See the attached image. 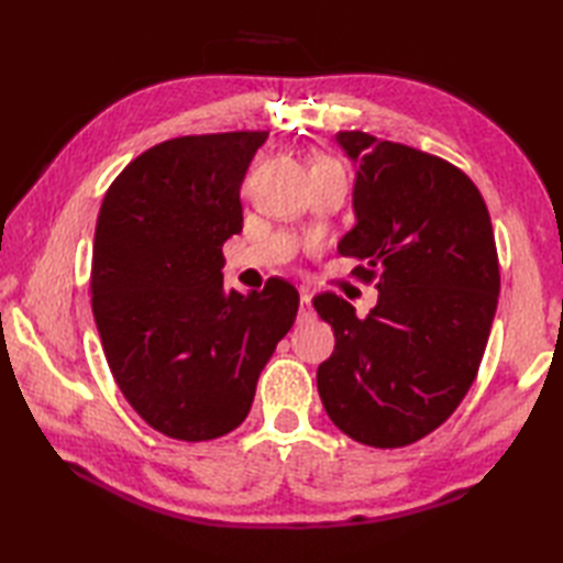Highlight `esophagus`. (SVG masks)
<instances>
[{
    "label": "esophagus",
    "mask_w": 563,
    "mask_h": 563,
    "mask_svg": "<svg viewBox=\"0 0 563 563\" xmlns=\"http://www.w3.org/2000/svg\"><path fill=\"white\" fill-rule=\"evenodd\" d=\"M314 317V307H312V297H309L307 290L300 292V317H297V321L300 324H305V321H309Z\"/></svg>",
    "instance_id": "34e87169"
}]
</instances>
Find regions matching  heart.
Returning <instances> with one entry per match:
<instances>
[{"mask_svg": "<svg viewBox=\"0 0 563 563\" xmlns=\"http://www.w3.org/2000/svg\"><path fill=\"white\" fill-rule=\"evenodd\" d=\"M321 162H333V159H321Z\"/></svg>", "mask_w": 563, "mask_h": 563, "instance_id": "heart-1", "label": "heart"}]
</instances>
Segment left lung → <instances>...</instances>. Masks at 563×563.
I'll return each instance as SVG.
<instances>
[{"instance_id": "obj_1", "label": "left lung", "mask_w": 563, "mask_h": 563, "mask_svg": "<svg viewBox=\"0 0 563 563\" xmlns=\"http://www.w3.org/2000/svg\"><path fill=\"white\" fill-rule=\"evenodd\" d=\"M336 140L357 162V222L339 251L363 261L353 275L379 297L365 319L339 295L314 297L336 336L317 387L345 435L404 448L445 423L479 373L500 290L494 227L454 164L363 130Z\"/></svg>"}]
</instances>
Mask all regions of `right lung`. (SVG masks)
Here are the masks:
<instances>
[{"mask_svg": "<svg viewBox=\"0 0 563 563\" xmlns=\"http://www.w3.org/2000/svg\"><path fill=\"white\" fill-rule=\"evenodd\" d=\"M268 133L184 135L142 152L106 190L91 309L118 389L159 433L214 440L244 421L256 382L300 307L268 278L222 283V244L242 232L244 176Z\"/></svg>", "mask_w": 563, "mask_h": 563, "instance_id": "obj_1", "label": "right lung"}]
</instances>
